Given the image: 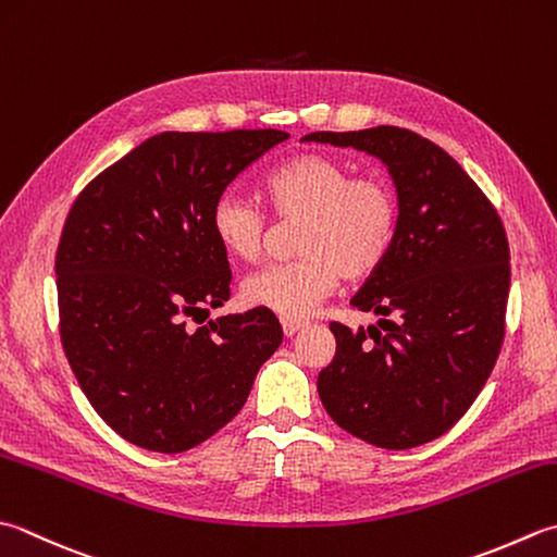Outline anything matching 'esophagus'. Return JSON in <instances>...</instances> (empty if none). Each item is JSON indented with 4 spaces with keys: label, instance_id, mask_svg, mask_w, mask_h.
Segmentation results:
<instances>
[{
    "label": "esophagus",
    "instance_id": "esophagus-1",
    "mask_svg": "<svg viewBox=\"0 0 557 557\" xmlns=\"http://www.w3.org/2000/svg\"><path fill=\"white\" fill-rule=\"evenodd\" d=\"M304 325H307V321H297V319H282V331H285L287 337L297 335Z\"/></svg>",
    "mask_w": 557,
    "mask_h": 557
}]
</instances>
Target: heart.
<instances>
[{"mask_svg":"<svg viewBox=\"0 0 557 557\" xmlns=\"http://www.w3.org/2000/svg\"><path fill=\"white\" fill-rule=\"evenodd\" d=\"M263 193L280 222L299 220L294 234L299 258L250 275L242 289L248 307L301 319L315 311L341 277L374 275L396 246L400 202L384 176H352L345 161L304 151L268 173ZM210 226L224 253L242 263L263 256L268 216L250 200L220 195Z\"/></svg>","mask_w":557,"mask_h":557,"instance_id":"obj_1","label":"heart"}]
</instances>
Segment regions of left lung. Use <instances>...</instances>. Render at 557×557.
<instances>
[{"label":"left lung","instance_id":"1","mask_svg":"<svg viewBox=\"0 0 557 557\" xmlns=\"http://www.w3.org/2000/svg\"><path fill=\"white\" fill-rule=\"evenodd\" d=\"M304 139L381 159L400 202L394 250L352 297V307L381 315L379 323L367 331L331 323L335 357L319 374L323 408L381 449L428 444L473 406L503 350V220L459 163L406 127Z\"/></svg>","mask_w":557,"mask_h":557}]
</instances>
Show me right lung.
Wrapping results in <instances>:
<instances>
[{
  "label": "right lung",
  "instance_id": "1",
  "mask_svg": "<svg viewBox=\"0 0 557 557\" xmlns=\"http://www.w3.org/2000/svg\"><path fill=\"white\" fill-rule=\"evenodd\" d=\"M282 129L161 133L76 195L54 256L60 337L94 410L141 449L181 454L232 420L282 343L268 309L220 315L232 270L210 226Z\"/></svg>",
  "mask_w": 557,
  "mask_h": 557
}]
</instances>
